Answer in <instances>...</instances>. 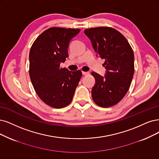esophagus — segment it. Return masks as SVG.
Wrapping results in <instances>:
<instances>
[{
  "label": "esophagus",
  "instance_id": "esophagus-1",
  "mask_svg": "<svg viewBox=\"0 0 159 159\" xmlns=\"http://www.w3.org/2000/svg\"><path fill=\"white\" fill-rule=\"evenodd\" d=\"M90 73L89 72H85V71H83V75H89Z\"/></svg>",
  "mask_w": 159,
  "mask_h": 159
}]
</instances>
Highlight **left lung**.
<instances>
[{"instance_id":"obj_1","label":"left lung","mask_w":159,"mask_h":159,"mask_svg":"<svg viewBox=\"0 0 159 159\" xmlns=\"http://www.w3.org/2000/svg\"><path fill=\"white\" fill-rule=\"evenodd\" d=\"M92 46L105 60L104 76L92 72L96 84L92 89L93 102L102 107L118 103L125 97L134 73V55L131 46L123 35L112 27H99L84 30Z\"/></svg>"}]
</instances>
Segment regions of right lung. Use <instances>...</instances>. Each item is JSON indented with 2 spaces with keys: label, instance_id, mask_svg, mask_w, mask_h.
Listing matches in <instances>:
<instances>
[{
  "label": "right lung",
  "instance_id": "1",
  "mask_svg": "<svg viewBox=\"0 0 159 159\" xmlns=\"http://www.w3.org/2000/svg\"><path fill=\"white\" fill-rule=\"evenodd\" d=\"M80 29L51 27L34 41L29 52V76L39 97L49 106H67L82 76L81 70L60 67L69 57L70 40Z\"/></svg>",
  "mask_w": 159,
  "mask_h": 159
}]
</instances>
